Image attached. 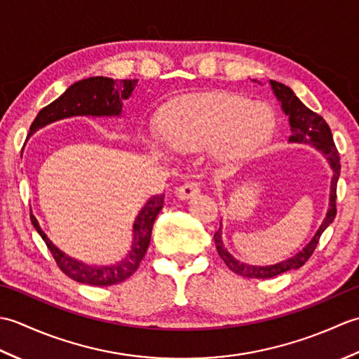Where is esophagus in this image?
I'll list each match as a JSON object with an SVG mask.
<instances>
[{"instance_id":"esophagus-1","label":"esophagus","mask_w":359,"mask_h":359,"mask_svg":"<svg viewBox=\"0 0 359 359\" xmlns=\"http://www.w3.org/2000/svg\"><path fill=\"white\" fill-rule=\"evenodd\" d=\"M201 191V185L197 184V182H187L182 187L177 188V191H175V196L179 197V199L185 201L189 199V197H193L194 194H197Z\"/></svg>"}]
</instances>
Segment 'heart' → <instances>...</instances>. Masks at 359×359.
I'll list each match as a JSON object with an SVG mask.
<instances>
[{"label": "heart", "instance_id": "1", "mask_svg": "<svg viewBox=\"0 0 359 359\" xmlns=\"http://www.w3.org/2000/svg\"><path fill=\"white\" fill-rule=\"evenodd\" d=\"M271 121L257 108L224 94L187 97L175 102L165 125V139L175 151H203L219 142L230 160L247 157L262 147Z\"/></svg>", "mask_w": 359, "mask_h": 359}]
</instances>
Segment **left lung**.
I'll use <instances>...</instances> for the list:
<instances>
[{
	"mask_svg": "<svg viewBox=\"0 0 359 359\" xmlns=\"http://www.w3.org/2000/svg\"><path fill=\"white\" fill-rule=\"evenodd\" d=\"M270 85L273 88L274 95L278 97V100L282 104V109H284V112L288 116L290 128H292V135H290L288 140L297 142V143H309V144H313L315 148L321 149L327 156V158H329L330 166L333 170V179H332V187H330L329 211H327L324 222L321 224V226H319V230L313 236V239H311L301 251H297L296 255L290 256L288 259H285V261H280L274 265H265V266L239 262L238 259H236L230 251L225 248L224 241H222V228L219 226V230L215 233V242H216V248L220 259H222L231 271L241 274V276L255 278V279L274 278L278 276V274H282L288 270L299 269V266H302L309 261L310 256L313 255L319 239H321V234L324 233L325 228L333 222L334 216H337V187H338V179L341 172L339 154H338L337 147H334L333 135L330 131V126L327 125V121L319 116V114L309 109L307 106L293 94V90L288 86L273 80H270Z\"/></svg>",
	"mask_w": 359,
	"mask_h": 359,
	"instance_id": "left-lung-1",
	"label": "left lung"
}]
</instances>
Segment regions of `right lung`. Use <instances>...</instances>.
<instances>
[{
    "label": "right lung",
    "instance_id": "obj_1",
    "mask_svg": "<svg viewBox=\"0 0 359 359\" xmlns=\"http://www.w3.org/2000/svg\"><path fill=\"white\" fill-rule=\"evenodd\" d=\"M135 86L137 80L114 81L108 77H90L74 83L63 95H60L55 102L44 106L38 112V116L30 125L29 135L35 133L36 129L52 123V121L72 116H120L121 102L133 94ZM163 201L165 194L152 196L135 219L133 226V241L129 248L123 255L102 262L80 261L77 257L63 253L48 239V236L38 225V220L32 212H30V220L48 245L58 269L66 276L81 282V284L108 287L120 284L139 269L149 247L152 225H154L158 211L163 208Z\"/></svg>",
    "mask_w": 359,
    "mask_h": 359
}]
</instances>
